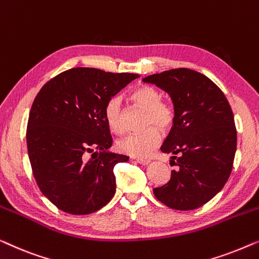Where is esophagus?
<instances>
[{"label": "esophagus", "instance_id": "esophagus-1", "mask_svg": "<svg viewBox=\"0 0 259 259\" xmlns=\"http://www.w3.org/2000/svg\"><path fill=\"white\" fill-rule=\"evenodd\" d=\"M136 162H137V163H140V164H142V165H148V164H150V161H149V159L137 158V159H136Z\"/></svg>", "mask_w": 259, "mask_h": 259}]
</instances>
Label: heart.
I'll list each match as a JSON object with an SVG mask.
<instances>
[{
	"label": "heart",
	"instance_id": "b5f03b06",
	"mask_svg": "<svg viewBox=\"0 0 259 259\" xmlns=\"http://www.w3.org/2000/svg\"><path fill=\"white\" fill-rule=\"evenodd\" d=\"M131 101L137 107L147 111L144 128L141 134H131L118 141L117 149L122 154L131 157H149L152 151L161 143V134L171 129L175 121V109L169 102L162 101V95L151 85H140L131 93ZM104 117L112 133H124L123 123V105L119 97H112L104 109ZM154 128H152V126ZM157 127L159 130L155 129Z\"/></svg>",
	"mask_w": 259,
	"mask_h": 259
}]
</instances>
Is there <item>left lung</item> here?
<instances>
[{"instance_id": "left-lung-1", "label": "left lung", "mask_w": 259, "mask_h": 259, "mask_svg": "<svg viewBox=\"0 0 259 259\" xmlns=\"http://www.w3.org/2000/svg\"><path fill=\"white\" fill-rule=\"evenodd\" d=\"M143 82L167 93L175 109L161 150L177 159L178 169L154 194L171 209H197L223 189L231 174L237 131L230 104L209 77L191 69H171Z\"/></svg>"}]
</instances>
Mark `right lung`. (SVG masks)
<instances>
[{"mask_svg":"<svg viewBox=\"0 0 259 259\" xmlns=\"http://www.w3.org/2000/svg\"><path fill=\"white\" fill-rule=\"evenodd\" d=\"M137 77L72 68L39 90L28 119V155L38 188L60 210L88 214L114 197V166L129 157L109 151L112 137L104 109ZM92 152L97 156L89 159Z\"/></svg>","mask_w":259,"mask_h":259,"instance_id":"add662e5","label":"right lung"}]
</instances>
